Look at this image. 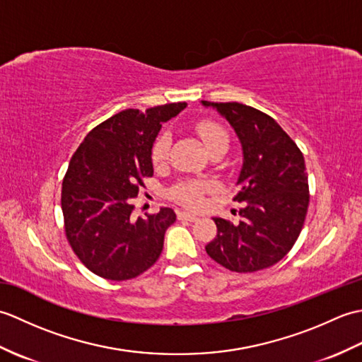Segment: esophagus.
<instances>
[{"label":"esophagus","instance_id":"obj_1","mask_svg":"<svg viewBox=\"0 0 362 362\" xmlns=\"http://www.w3.org/2000/svg\"><path fill=\"white\" fill-rule=\"evenodd\" d=\"M179 219H182V221H189V222H194V221H197V216H196V214H191V213H185V211H182V213H179Z\"/></svg>","mask_w":362,"mask_h":362}]
</instances>
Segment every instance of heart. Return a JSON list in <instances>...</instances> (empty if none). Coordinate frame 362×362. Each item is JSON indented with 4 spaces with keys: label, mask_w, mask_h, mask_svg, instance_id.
Here are the masks:
<instances>
[{
    "label": "heart",
    "mask_w": 362,
    "mask_h": 362,
    "mask_svg": "<svg viewBox=\"0 0 362 362\" xmlns=\"http://www.w3.org/2000/svg\"><path fill=\"white\" fill-rule=\"evenodd\" d=\"M196 132L202 138L204 144L210 152L219 148L228 146V134L224 127L219 126L214 121H201L196 124ZM169 140L168 134H160L156 143L152 146V161L156 165H163L168 158L169 152ZM211 189V183L205 180H185L175 185L171 191V197L188 209H199L204 204V193Z\"/></svg>",
    "instance_id": "b5f03b06"
}]
</instances>
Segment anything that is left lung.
Instances as JSON below:
<instances>
[{
  "instance_id": "obj_1",
  "label": "left lung",
  "mask_w": 362,
  "mask_h": 362,
  "mask_svg": "<svg viewBox=\"0 0 362 362\" xmlns=\"http://www.w3.org/2000/svg\"><path fill=\"white\" fill-rule=\"evenodd\" d=\"M240 138L243 168L233 201L241 221L214 218L218 233L205 245L210 258L233 272L271 267L286 255L302 232L310 204L303 153L269 115L240 103H210Z\"/></svg>"
}]
</instances>
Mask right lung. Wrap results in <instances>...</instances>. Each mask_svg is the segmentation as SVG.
Masks as SVG:
<instances>
[{
  "label": "right lung",
  "mask_w": 362,
  "mask_h": 362,
  "mask_svg": "<svg viewBox=\"0 0 362 362\" xmlns=\"http://www.w3.org/2000/svg\"><path fill=\"white\" fill-rule=\"evenodd\" d=\"M187 103L146 112L122 110L96 126L73 153L62 182L65 235L91 272L107 280L135 279L163 250L173 209L134 218L130 199L153 175L152 146L161 122L177 117Z\"/></svg>",
  "instance_id": "obj_1"
}]
</instances>
